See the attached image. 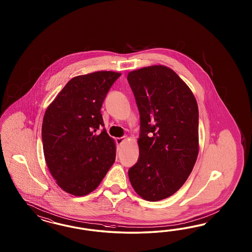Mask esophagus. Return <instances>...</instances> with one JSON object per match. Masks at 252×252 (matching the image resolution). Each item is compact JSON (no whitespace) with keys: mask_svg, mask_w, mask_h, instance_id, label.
Listing matches in <instances>:
<instances>
[{"mask_svg":"<svg viewBox=\"0 0 252 252\" xmlns=\"http://www.w3.org/2000/svg\"><path fill=\"white\" fill-rule=\"evenodd\" d=\"M124 140H125V137H117V138H115V142H116L117 145H121L123 142H124Z\"/></svg>","mask_w":252,"mask_h":252,"instance_id":"1","label":"esophagus"}]
</instances>
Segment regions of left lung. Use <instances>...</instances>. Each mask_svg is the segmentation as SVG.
I'll return each mask as SVG.
<instances>
[{
    "mask_svg": "<svg viewBox=\"0 0 252 252\" xmlns=\"http://www.w3.org/2000/svg\"><path fill=\"white\" fill-rule=\"evenodd\" d=\"M140 119L139 157L128 170L142 198L158 201L178 190L198 153V109L190 89L172 69L153 65L129 72Z\"/></svg>",
    "mask_w": 252,
    "mask_h": 252,
    "instance_id": "obj_1",
    "label": "left lung"
}]
</instances>
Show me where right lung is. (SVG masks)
I'll list each match as a JSON object with an SVG mask.
<instances>
[{"label":"right lung","instance_id":"add662e5","mask_svg":"<svg viewBox=\"0 0 252 252\" xmlns=\"http://www.w3.org/2000/svg\"><path fill=\"white\" fill-rule=\"evenodd\" d=\"M120 76L99 71L76 76L46 110L41 128L46 163L69 194L80 197L96 189L115 162V141L103 127L100 108Z\"/></svg>","mask_w":252,"mask_h":252}]
</instances>
